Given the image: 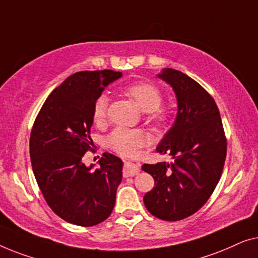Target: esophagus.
<instances>
[{"label": "esophagus", "instance_id": "1", "mask_svg": "<svg viewBox=\"0 0 258 258\" xmlns=\"http://www.w3.org/2000/svg\"><path fill=\"white\" fill-rule=\"evenodd\" d=\"M139 172H140L139 165L134 164V162H131V161L125 162L124 169H122V175H124V177L134 176V175H137Z\"/></svg>", "mask_w": 258, "mask_h": 258}]
</instances>
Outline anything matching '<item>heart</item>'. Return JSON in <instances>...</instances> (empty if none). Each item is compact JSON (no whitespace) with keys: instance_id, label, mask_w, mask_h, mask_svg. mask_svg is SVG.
<instances>
[{"instance_id":"heart-1","label":"heart","mask_w":258,"mask_h":258,"mask_svg":"<svg viewBox=\"0 0 258 258\" xmlns=\"http://www.w3.org/2000/svg\"><path fill=\"white\" fill-rule=\"evenodd\" d=\"M124 93L136 101L138 106L145 112L146 120L155 127L164 126L169 119V113L161 107L164 94L157 85L150 82H137L125 86ZM108 98L106 94H100L94 100L91 118L94 125L101 126L107 118ZM150 141L148 134L143 130H131L118 127L111 132L107 138V145L115 153L131 157L137 154L139 150L146 146Z\"/></svg>"}]
</instances>
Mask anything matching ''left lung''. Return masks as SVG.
<instances>
[{
	"instance_id": "left-lung-1",
	"label": "left lung",
	"mask_w": 258,
	"mask_h": 258,
	"mask_svg": "<svg viewBox=\"0 0 258 258\" xmlns=\"http://www.w3.org/2000/svg\"><path fill=\"white\" fill-rule=\"evenodd\" d=\"M159 78L170 84L177 99L175 122L157 147L173 161L143 166L155 183L144 203L158 219L179 221L213 194L226 161L227 138L215 100L198 82L174 69L162 70Z\"/></svg>"
}]
</instances>
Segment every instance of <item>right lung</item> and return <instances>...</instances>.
Wrapping results in <instances>:
<instances>
[{"label": "right lung", "instance_id": "1", "mask_svg": "<svg viewBox=\"0 0 258 258\" xmlns=\"http://www.w3.org/2000/svg\"><path fill=\"white\" fill-rule=\"evenodd\" d=\"M121 76L112 70L77 72L49 94L35 119L29 145L32 170L48 206L69 223L96 226L114 207L122 161L105 152L93 169L82 158L94 147V100Z\"/></svg>", "mask_w": 258, "mask_h": 258}]
</instances>
